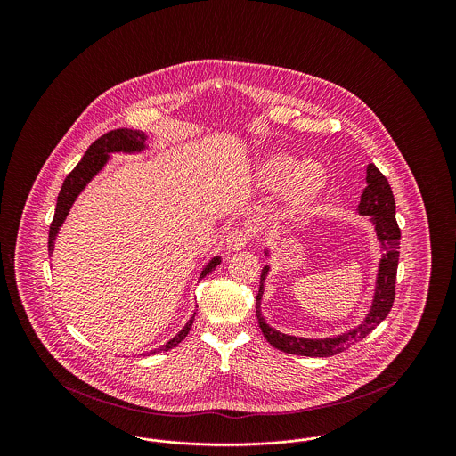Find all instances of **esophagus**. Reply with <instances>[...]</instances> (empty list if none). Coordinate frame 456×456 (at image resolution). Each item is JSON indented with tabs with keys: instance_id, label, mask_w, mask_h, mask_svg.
<instances>
[{
	"instance_id": "34e87169",
	"label": "esophagus",
	"mask_w": 456,
	"mask_h": 456,
	"mask_svg": "<svg viewBox=\"0 0 456 456\" xmlns=\"http://www.w3.org/2000/svg\"><path fill=\"white\" fill-rule=\"evenodd\" d=\"M249 239H251L249 231H248V229H242V227H238V229H234V231H231L229 236H227V249H229V251L244 249V248L248 246Z\"/></svg>"
}]
</instances>
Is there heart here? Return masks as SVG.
<instances>
[{
    "instance_id": "heart-1",
    "label": "heart",
    "mask_w": 456,
    "mask_h": 456,
    "mask_svg": "<svg viewBox=\"0 0 456 456\" xmlns=\"http://www.w3.org/2000/svg\"><path fill=\"white\" fill-rule=\"evenodd\" d=\"M328 171L318 162H303L292 155L273 153L258 164L253 177L263 193H283V216L299 217L328 188Z\"/></svg>"
}]
</instances>
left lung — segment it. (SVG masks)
I'll use <instances>...</instances> for the list:
<instances>
[{
    "instance_id": "obj_1",
    "label": "left lung",
    "mask_w": 456,
    "mask_h": 456,
    "mask_svg": "<svg viewBox=\"0 0 456 456\" xmlns=\"http://www.w3.org/2000/svg\"><path fill=\"white\" fill-rule=\"evenodd\" d=\"M366 173H368L366 175L368 186L361 195L357 212L361 216H366L372 222L378 240L385 251L383 258L379 260L372 305L366 320L361 325L348 330L342 335L326 337V338H303V337L285 335L282 331L266 325L265 318L261 316L260 309L263 283L270 270V266H265L261 270L260 290L256 296V318H258L261 331L270 346L294 355L330 357L347 350L354 344L366 338L369 333L388 316L395 301V282H396V268H398V256H400V251H398L400 229L395 218V198H393L388 179L379 173V169L374 164H369ZM265 255L268 256V249L265 251Z\"/></svg>"
}]
</instances>
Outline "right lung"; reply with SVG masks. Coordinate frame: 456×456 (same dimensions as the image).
Returning a JSON list of instances; mask_svg holds the SVG:
<instances>
[{
  "label": "right lung",
  "mask_w": 456,
  "mask_h": 456,
  "mask_svg": "<svg viewBox=\"0 0 456 456\" xmlns=\"http://www.w3.org/2000/svg\"><path fill=\"white\" fill-rule=\"evenodd\" d=\"M145 140H147V134L143 131L119 128V130L109 131L106 134H102L101 138H97L88 147L87 152L82 157V160L77 164V167L66 175L65 183L61 186V191L58 195L56 212H54V218H53L51 229H49V253L54 251V239L58 236L60 227L63 225L66 216L69 214L75 200L86 190V186L99 174V171H102V167L108 164L109 155L114 152H142L147 147ZM218 263H220V256H216V258L208 261V265L201 270L200 279H203L212 270H216ZM195 314L190 318V322L184 325V328L174 338H171L166 346H162V347H159L157 350H152L151 354L164 352V350H169V348L175 347L177 344H181L184 340V337L190 333L191 326H193Z\"/></svg>",
  "instance_id": "right-lung-1"
}]
</instances>
